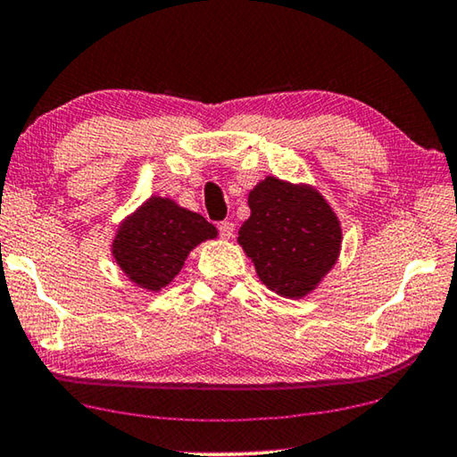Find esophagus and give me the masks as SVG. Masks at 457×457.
<instances>
[{
    "label": "esophagus",
    "instance_id": "esophagus-1",
    "mask_svg": "<svg viewBox=\"0 0 457 457\" xmlns=\"http://www.w3.org/2000/svg\"><path fill=\"white\" fill-rule=\"evenodd\" d=\"M219 230H220V237H222V238H230V237L235 235V222L222 220V222L219 224Z\"/></svg>",
    "mask_w": 457,
    "mask_h": 457
}]
</instances>
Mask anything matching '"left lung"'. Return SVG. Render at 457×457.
I'll return each mask as SVG.
<instances>
[{
	"mask_svg": "<svg viewBox=\"0 0 457 457\" xmlns=\"http://www.w3.org/2000/svg\"><path fill=\"white\" fill-rule=\"evenodd\" d=\"M251 216L238 228V245L262 284L284 298H302L333 270L343 230L317 187L273 175L249 192Z\"/></svg>",
	"mask_w": 457,
	"mask_h": 457,
	"instance_id": "obj_1",
	"label": "left lung"
}]
</instances>
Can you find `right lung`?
<instances>
[{
	"mask_svg": "<svg viewBox=\"0 0 457 457\" xmlns=\"http://www.w3.org/2000/svg\"><path fill=\"white\" fill-rule=\"evenodd\" d=\"M216 237L219 230L202 214L151 195L118 224L112 255L132 284L159 292L184 268L189 251Z\"/></svg>",
	"mask_w": 457,
	"mask_h": 457,
	"instance_id": "right-lung-1",
	"label": "right lung"
}]
</instances>
